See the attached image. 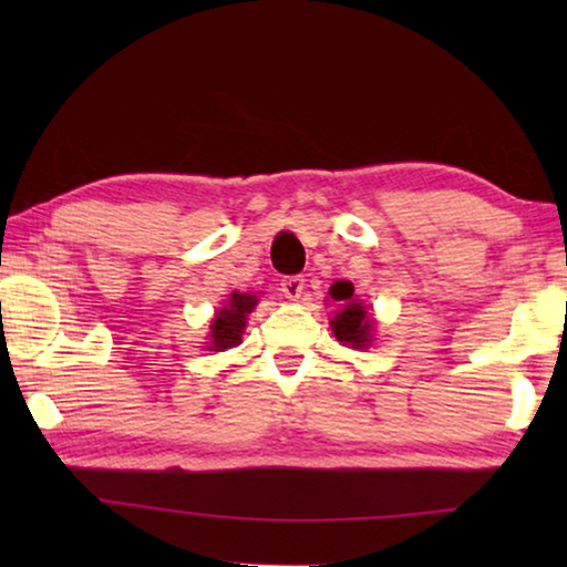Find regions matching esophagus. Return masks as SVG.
<instances>
[{"label": "esophagus", "instance_id": "1", "mask_svg": "<svg viewBox=\"0 0 567 567\" xmlns=\"http://www.w3.org/2000/svg\"><path fill=\"white\" fill-rule=\"evenodd\" d=\"M280 290L285 292V297H290V300H300V295H302V290H305V280H302L300 275L282 277Z\"/></svg>", "mask_w": 567, "mask_h": 567}]
</instances>
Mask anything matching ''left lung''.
<instances>
[{"instance_id":"8db88e82","label":"left lung","mask_w":567,"mask_h":567,"mask_svg":"<svg viewBox=\"0 0 567 567\" xmlns=\"http://www.w3.org/2000/svg\"><path fill=\"white\" fill-rule=\"evenodd\" d=\"M330 297L340 302V312L332 318V332L340 342H350L354 348H364L370 342V320L364 307L354 300V287L350 282H334Z\"/></svg>"}]
</instances>
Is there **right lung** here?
I'll return each mask as SVG.
<instances>
[{"label":"right lung","mask_w":567,"mask_h":567,"mask_svg":"<svg viewBox=\"0 0 567 567\" xmlns=\"http://www.w3.org/2000/svg\"><path fill=\"white\" fill-rule=\"evenodd\" d=\"M257 302V297L252 295H237L233 292L225 310L217 312V318L213 322V342H209V350H227L235 348V344L243 342V330H245V320L247 312H252V307Z\"/></svg>","instance_id":"right-lung-1"}]
</instances>
